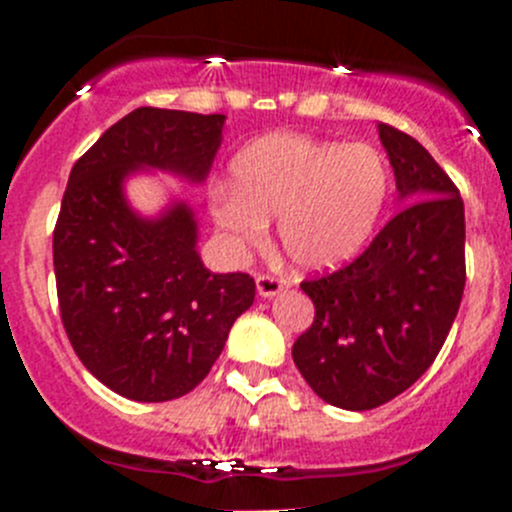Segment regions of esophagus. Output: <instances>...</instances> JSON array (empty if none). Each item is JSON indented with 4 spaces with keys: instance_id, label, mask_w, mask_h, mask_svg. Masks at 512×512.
Here are the masks:
<instances>
[{
    "instance_id": "1",
    "label": "esophagus",
    "mask_w": 512,
    "mask_h": 512,
    "mask_svg": "<svg viewBox=\"0 0 512 512\" xmlns=\"http://www.w3.org/2000/svg\"><path fill=\"white\" fill-rule=\"evenodd\" d=\"M257 294L260 297H275V294H280L282 289L287 287V280H282V277H275V275H257Z\"/></svg>"
}]
</instances>
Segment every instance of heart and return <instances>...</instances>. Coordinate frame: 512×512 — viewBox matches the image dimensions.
Wrapping results in <instances>:
<instances>
[{"label": "heart", "instance_id": "b5f03b06", "mask_svg": "<svg viewBox=\"0 0 512 512\" xmlns=\"http://www.w3.org/2000/svg\"><path fill=\"white\" fill-rule=\"evenodd\" d=\"M232 188L213 190V218L235 245H257L277 218L282 250L304 270L352 262L374 235L391 190L389 165L364 143L272 133L242 148Z\"/></svg>", "mask_w": 512, "mask_h": 512}]
</instances>
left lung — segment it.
I'll list each match as a JSON object with an SVG mask.
<instances>
[{"instance_id": "1", "label": "left lung", "mask_w": 512, "mask_h": 512, "mask_svg": "<svg viewBox=\"0 0 512 512\" xmlns=\"http://www.w3.org/2000/svg\"><path fill=\"white\" fill-rule=\"evenodd\" d=\"M404 208L342 270L304 280L314 322L292 359L314 394L369 411L426 374L461 307L466 215L446 170L409 133L379 123Z\"/></svg>"}]
</instances>
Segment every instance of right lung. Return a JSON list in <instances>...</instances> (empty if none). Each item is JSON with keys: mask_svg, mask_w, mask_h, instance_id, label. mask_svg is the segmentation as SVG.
Returning a JSON list of instances; mask_svg holds the SVG:
<instances>
[{"mask_svg": "<svg viewBox=\"0 0 512 512\" xmlns=\"http://www.w3.org/2000/svg\"><path fill=\"white\" fill-rule=\"evenodd\" d=\"M223 113L141 106L74 163L54 227L61 322L81 364L131 401L193 391L250 309L255 280L215 275L200 260L193 210L158 218L128 205L123 183L143 168L203 183L223 141Z\"/></svg>", "mask_w": 512, "mask_h": 512, "instance_id": "right-lung-1", "label": "right lung"}]
</instances>
